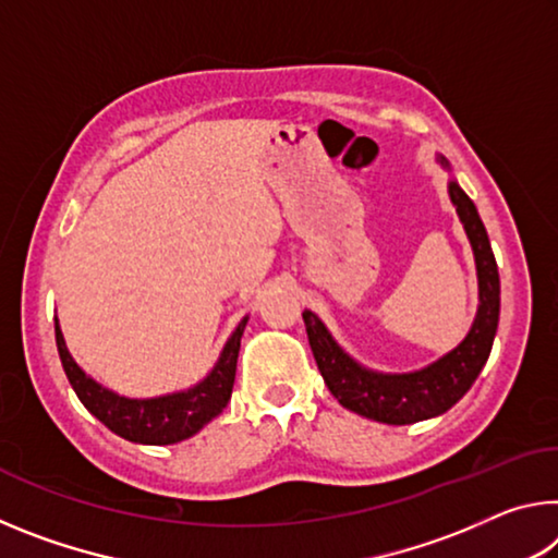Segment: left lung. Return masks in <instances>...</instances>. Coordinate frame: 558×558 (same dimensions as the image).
Segmentation results:
<instances>
[{"label":"left lung","mask_w":558,"mask_h":558,"mask_svg":"<svg viewBox=\"0 0 558 558\" xmlns=\"http://www.w3.org/2000/svg\"><path fill=\"white\" fill-rule=\"evenodd\" d=\"M440 165H448L440 157ZM450 202L456 206L462 226L475 253L477 286H480V307L468 337L440 356L438 362L428 364L426 369L409 374H381L356 364L332 335L327 332L315 313L305 310L307 339L313 347L317 369L323 374L327 389L344 409L354 411L364 418L391 423V426H405L433 418L452 409L468 389L475 384L477 374L483 372L499 323V272L495 263L493 245H489L485 223L472 204L470 196L462 192L458 182H448Z\"/></svg>","instance_id":"8db88e82"}]
</instances>
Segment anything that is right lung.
Listing matches in <instances>:
<instances>
[{"mask_svg": "<svg viewBox=\"0 0 558 558\" xmlns=\"http://www.w3.org/2000/svg\"><path fill=\"white\" fill-rule=\"evenodd\" d=\"M245 323H248V317H243L239 327L233 329L219 362L204 381L186 391L157 396V399H128V396H120L93 381L65 349L59 319H56V347H59L63 372L69 376L75 396L100 423H106L112 433L132 442L172 446V442L186 440L194 433H199L229 403Z\"/></svg>", "mask_w": 558, "mask_h": 558, "instance_id": "obj_1", "label": "right lung"}]
</instances>
